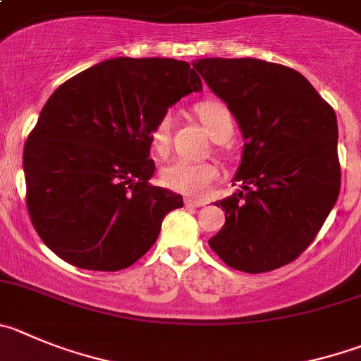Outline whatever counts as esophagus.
<instances>
[{
	"mask_svg": "<svg viewBox=\"0 0 361 361\" xmlns=\"http://www.w3.org/2000/svg\"><path fill=\"white\" fill-rule=\"evenodd\" d=\"M184 204H186V207H190V209H193V207L206 206V202H202V200H193V198H186V200H184Z\"/></svg>",
	"mask_w": 361,
	"mask_h": 361,
	"instance_id": "34e87169",
	"label": "esophagus"
}]
</instances>
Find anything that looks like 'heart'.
Segmentation results:
<instances>
[{"label": "heart", "instance_id": "1", "mask_svg": "<svg viewBox=\"0 0 361 361\" xmlns=\"http://www.w3.org/2000/svg\"><path fill=\"white\" fill-rule=\"evenodd\" d=\"M198 118L206 127L207 134L216 143H226L234 134L233 114L226 105L218 102H204L197 107ZM171 135V116L164 114L155 123L152 132V145L159 154H164L170 147ZM218 177V170L211 163H190L183 159H175L161 170V184L175 193L188 195V197H200L207 191Z\"/></svg>", "mask_w": 361, "mask_h": 361}]
</instances>
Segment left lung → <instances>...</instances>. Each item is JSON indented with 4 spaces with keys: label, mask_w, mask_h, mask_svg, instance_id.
I'll return each instance as SVG.
<instances>
[{
    "label": "left lung",
    "mask_w": 361,
    "mask_h": 361,
    "mask_svg": "<svg viewBox=\"0 0 361 361\" xmlns=\"http://www.w3.org/2000/svg\"><path fill=\"white\" fill-rule=\"evenodd\" d=\"M193 68L227 104L245 141L233 178L241 190L214 204L226 211V226L209 247L241 272L279 269L315 240L338 198L335 111L286 66L200 59Z\"/></svg>",
    "instance_id": "obj_1"
}]
</instances>
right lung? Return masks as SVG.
<instances>
[{"label":"right lung","instance_id":"1","mask_svg":"<svg viewBox=\"0 0 361 361\" xmlns=\"http://www.w3.org/2000/svg\"><path fill=\"white\" fill-rule=\"evenodd\" d=\"M202 91L175 59L116 57L53 92L23 152L26 206L35 231L61 259L116 272L155 243L183 197L152 186V132L168 109Z\"/></svg>","mask_w":361,"mask_h":361}]
</instances>
